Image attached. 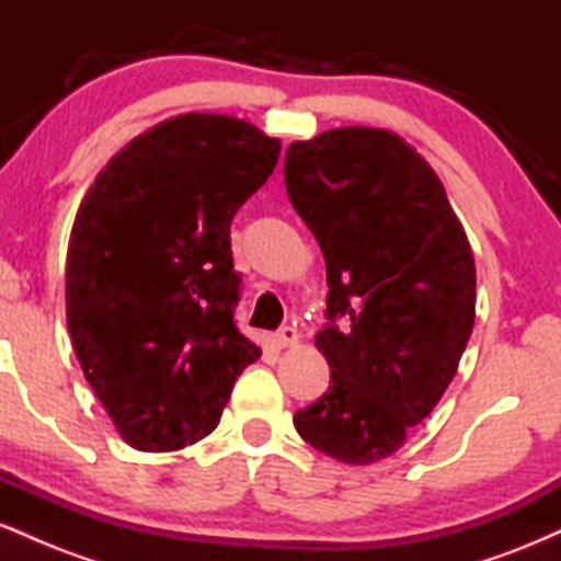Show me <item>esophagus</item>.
I'll use <instances>...</instances> for the list:
<instances>
[{"label": "esophagus", "instance_id": "1", "mask_svg": "<svg viewBox=\"0 0 561 561\" xmlns=\"http://www.w3.org/2000/svg\"><path fill=\"white\" fill-rule=\"evenodd\" d=\"M272 343L276 351H282V347H289V345L298 343V332H295L293 327H282V330L272 337Z\"/></svg>", "mask_w": 561, "mask_h": 561}]
</instances>
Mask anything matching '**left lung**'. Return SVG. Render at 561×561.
<instances>
[{
  "mask_svg": "<svg viewBox=\"0 0 561 561\" xmlns=\"http://www.w3.org/2000/svg\"><path fill=\"white\" fill-rule=\"evenodd\" d=\"M293 208L327 261L317 347L330 390L295 411L345 465L396 454L454 379L474 327V259L437 173L385 128L345 126L285 156Z\"/></svg>",
  "mask_w": 561,
  "mask_h": 561,
  "instance_id": "left-lung-1",
  "label": "left lung"
}]
</instances>
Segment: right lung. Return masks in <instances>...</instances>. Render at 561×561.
Here are the masks:
<instances>
[{
	"mask_svg": "<svg viewBox=\"0 0 561 561\" xmlns=\"http://www.w3.org/2000/svg\"><path fill=\"white\" fill-rule=\"evenodd\" d=\"M276 160L279 139L248 121L186 113L128 141L89 186L68 242V332L131 448L214 433L261 356L234 324L229 229Z\"/></svg>",
	"mask_w": 561,
	"mask_h": 561,
	"instance_id": "1",
	"label": "right lung"
}]
</instances>
